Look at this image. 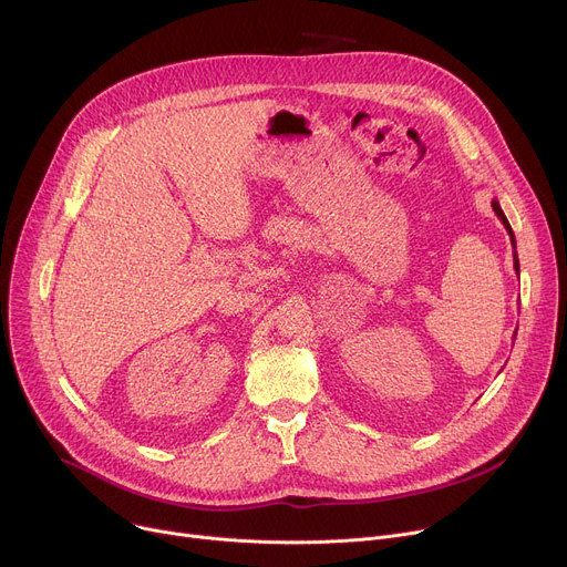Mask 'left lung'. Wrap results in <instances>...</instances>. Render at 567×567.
<instances>
[{"instance_id":"left-lung-1","label":"left lung","mask_w":567,"mask_h":567,"mask_svg":"<svg viewBox=\"0 0 567 567\" xmlns=\"http://www.w3.org/2000/svg\"><path fill=\"white\" fill-rule=\"evenodd\" d=\"M492 208H494V213L498 215V219L503 221V226H505V228H507V233H509V239H512V245H514V269H516V274H520V265H518V254H516V237H514V230H512V226H509V221H507V217H505V213H503V208H501L498 199H494V202H492Z\"/></svg>"}]
</instances>
